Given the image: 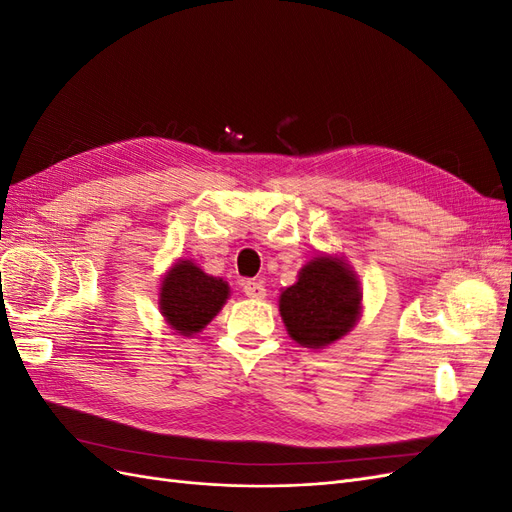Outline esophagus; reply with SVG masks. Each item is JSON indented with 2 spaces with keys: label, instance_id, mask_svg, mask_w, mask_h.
Returning a JSON list of instances; mask_svg holds the SVG:
<instances>
[{
  "label": "esophagus",
  "instance_id": "1",
  "mask_svg": "<svg viewBox=\"0 0 512 512\" xmlns=\"http://www.w3.org/2000/svg\"><path fill=\"white\" fill-rule=\"evenodd\" d=\"M243 292H245L250 299H265V297H267L265 284H262V282H254V280L243 282Z\"/></svg>",
  "mask_w": 512,
  "mask_h": 512
}]
</instances>
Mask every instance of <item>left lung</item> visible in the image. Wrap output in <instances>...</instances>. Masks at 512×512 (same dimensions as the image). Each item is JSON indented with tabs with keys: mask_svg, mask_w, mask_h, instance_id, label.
<instances>
[{
	"mask_svg": "<svg viewBox=\"0 0 512 512\" xmlns=\"http://www.w3.org/2000/svg\"><path fill=\"white\" fill-rule=\"evenodd\" d=\"M363 314L359 275L344 256L316 254L297 282L280 294V316L288 335L303 348L320 350L346 337Z\"/></svg>",
	"mask_w": 512,
	"mask_h": 512,
	"instance_id": "8db88e82",
	"label": "left lung"
}]
</instances>
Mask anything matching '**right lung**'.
Returning a JSON list of instances; mask_svg holds the SVG:
<instances>
[{
  "mask_svg": "<svg viewBox=\"0 0 512 512\" xmlns=\"http://www.w3.org/2000/svg\"><path fill=\"white\" fill-rule=\"evenodd\" d=\"M230 297V286L213 277L194 260L179 258L162 275L158 307L168 329L181 337H194L220 314Z\"/></svg>",
  "mask_w": 512,
  "mask_h": 512,
  "instance_id": "add662e5",
  "label": "right lung"
}]
</instances>
